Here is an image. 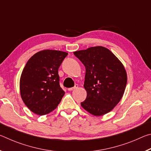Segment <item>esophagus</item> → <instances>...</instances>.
<instances>
[{
  "mask_svg": "<svg viewBox=\"0 0 151 151\" xmlns=\"http://www.w3.org/2000/svg\"><path fill=\"white\" fill-rule=\"evenodd\" d=\"M78 87V85H75V86H74V87H72V88H68V91H73V90H75V89H76Z\"/></svg>",
  "mask_w": 151,
  "mask_h": 151,
  "instance_id": "34e87169",
  "label": "esophagus"
}]
</instances>
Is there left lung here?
Here are the masks:
<instances>
[{"label": "left lung", "mask_w": 151, "mask_h": 151, "mask_svg": "<svg viewBox=\"0 0 151 151\" xmlns=\"http://www.w3.org/2000/svg\"><path fill=\"white\" fill-rule=\"evenodd\" d=\"M86 68L84 87L87 93L83 108L94 116L111 111L123 96L127 83L124 65L105 47H93L74 52Z\"/></svg>", "instance_id": "1"}]
</instances>
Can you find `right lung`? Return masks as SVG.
<instances>
[{"mask_svg": "<svg viewBox=\"0 0 151 151\" xmlns=\"http://www.w3.org/2000/svg\"><path fill=\"white\" fill-rule=\"evenodd\" d=\"M68 53L55 50L39 51L29 58L20 78V93L28 108L45 115L57 108L65 91L59 85L58 68Z\"/></svg>", "mask_w": 151, "mask_h": 151, "instance_id": "obj_1", "label": "right lung"}]
</instances>
